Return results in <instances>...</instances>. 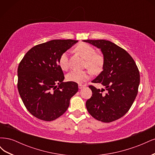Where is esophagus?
<instances>
[{
	"label": "esophagus",
	"instance_id": "34e87169",
	"mask_svg": "<svg viewBox=\"0 0 155 155\" xmlns=\"http://www.w3.org/2000/svg\"><path fill=\"white\" fill-rule=\"evenodd\" d=\"M85 87V85H81V84H79V85H78V88H79V89H81V88H84Z\"/></svg>",
	"mask_w": 155,
	"mask_h": 155
}]
</instances>
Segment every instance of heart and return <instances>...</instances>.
<instances>
[{"label":"heart","mask_w":155,"mask_h":155,"mask_svg":"<svg viewBox=\"0 0 155 155\" xmlns=\"http://www.w3.org/2000/svg\"><path fill=\"white\" fill-rule=\"evenodd\" d=\"M76 50L82 57L86 59V67L94 72L100 71L104 63V57L99 54H96V50L92 46L87 43L79 44ZM68 52L65 51L60 56L59 59V67L62 70H67L68 67ZM90 77L89 73L87 71L72 70L67 75V79L68 81L83 83Z\"/></svg>","instance_id":"1"}]
</instances>
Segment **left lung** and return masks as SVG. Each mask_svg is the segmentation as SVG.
<instances>
[{
  "label": "left lung",
  "instance_id": "left-lung-1",
  "mask_svg": "<svg viewBox=\"0 0 155 155\" xmlns=\"http://www.w3.org/2000/svg\"><path fill=\"white\" fill-rule=\"evenodd\" d=\"M101 50L104 55L103 71L92 81L105 88L89 86L92 92L86 102L88 112L95 119L109 123L124 116L138 94L140 73L134 59L118 45L106 40H83ZM105 90V95L101 92Z\"/></svg>",
  "mask_w": 155,
  "mask_h": 155
}]
</instances>
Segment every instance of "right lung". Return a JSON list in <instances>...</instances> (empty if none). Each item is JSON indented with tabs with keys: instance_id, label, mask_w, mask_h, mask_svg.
<instances>
[{
	"instance_id": "obj_1",
	"label": "right lung",
	"mask_w": 155,
	"mask_h": 155,
	"mask_svg": "<svg viewBox=\"0 0 155 155\" xmlns=\"http://www.w3.org/2000/svg\"><path fill=\"white\" fill-rule=\"evenodd\" d=\"M78 42L58 39L36 45L18 64V92L27 110L37 118L50 121L59 118L78 91V83L63 82L59 64L60 56Z\"/></svg>"
}]
</instances>
